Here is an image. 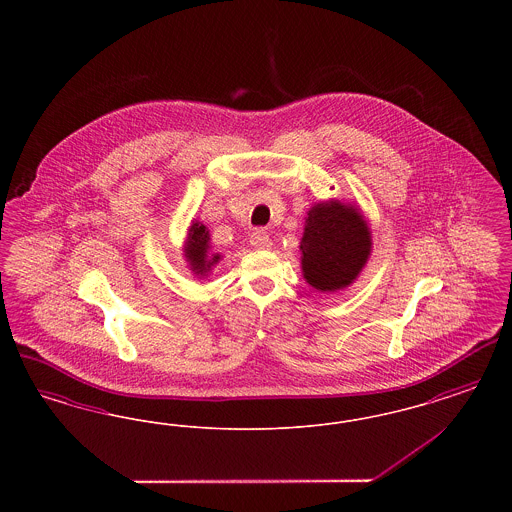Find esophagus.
I'll list each match as a JSON object with an SVG mask.
<instances>
[{
    "instance_id": "34e87169",
    "label": "esophagus",
    "mask_w": 512,
    "mask_h": 512,
    "mask_svg": "<svg viewBox=\"0 0 512 512\" xmlns=\"http://www.w3.org/2000/svg\"><path fill=\"white\" fill-rule=\"evenodd\" d=\"M249 242H251V245H253L255 249H268V247L272 245V242H270V236H268L265 230H255V232L251 234Z\"/></svg>"
}]
</instances>
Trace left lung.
<instances>
[{
    "mask_svg": "<svg viewBox=\"0 0 512 512\" xmlns=\"http://www.w3.org/2000/svg\"><path fill=\"white\" fill-rule=\"evenodd\" d=\"M299 251L305 282L317 292H338L363 272L372 253V232L355 203L318 201L307 211Z\"/></svg>",
    "mask_w": 512,
    "mask_h": 512,
    "instance_id": "obj_1",
    "label": "left lung"
}]
</instances>
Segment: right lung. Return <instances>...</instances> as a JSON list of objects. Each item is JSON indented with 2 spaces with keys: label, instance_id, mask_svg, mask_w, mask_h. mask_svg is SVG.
<instances>
[{
  "label": "right lung",
  "instance_id": "obj_1",
  "mask_svg": "<svg viewBox=\"0 0 512 512\" xmlns=\"http://www.w3.org/2000/svg\"><path fill=\"white\" fill-rule=\"evenodd\" d=\"M182 251H184L186 265L197 278L209 276L213 267L220 261V253H213V249H211L209 228L199 220H192V224L188 226V234H186V242H184Z\"/></svg>",
  "mask_w": 512,
  "mask_h": 512
}]
</instances>
